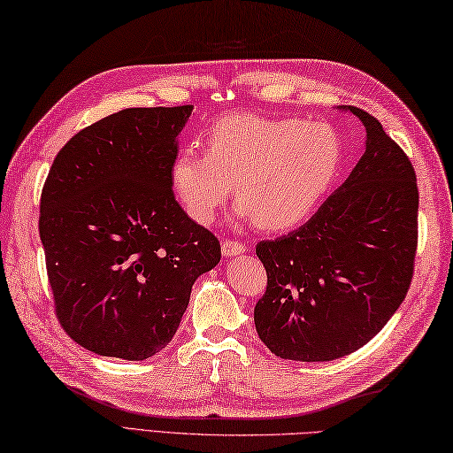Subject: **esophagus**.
I'll return each instance as SVG.
<instances>
[{
  "mask_svg": "<svg viewBox=\"0 0 453 453\" xmlns=\"http://www.w3.org/2000/svg\"><path fill=\"white\" fill-rule=\"evenodd\" d=\"M221 253H224V257L243 255L245 253V245L242 242H234V239H226V242L221 243Z\"/></svg>",
  "mask_w": 453,
  "mask_h": 453,
  "instance_id": "1",
  "label": "esophagus"
}]
</instances>
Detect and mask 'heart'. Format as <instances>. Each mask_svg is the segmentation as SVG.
I'll list each match as a JSON object with an SVG mask.
<instances>
[{
  "label": "heart",
  "instance_id": "obj_1",
  "mask_svg": "<svg viewBox=\"0 0 453 453\" xmlns=\"http://www.w3.org/2000/svg\"><path fill=\"white\" fill-rule=\"evenodd\" d=\"M342 140L325 122L235 112L206 132V153L180 148L171 187L196 224L214 221L232 195L265 232H284L311 214L342 165Z\"/></svg>",
  "mask_w": 453,
  "mask_h": 453
}]
</instances>
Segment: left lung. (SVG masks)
<instances>
[{"mask_svg":"<svg viewBox=\"0 0 453 453\" xmlns=\"http://www.w3.org/2000/svg\"><path fill=\"white\" fill-rule=\"evenodd\" d=\"M342 109L362 122L364 156L300 229L257 245L268 280L255 326L284 360L329 362L362 349L399 310L415 271V167L378 119Z\"/></svg>","mask_w":453,"mask_h":453,"instance_id":"obj_1","label":"left lung"}]
</instances>
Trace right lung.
<instances>
[{
    "label": "right lung",
    "mask_w": 453,
    "mask_h": 453,
    "mask_svg": "<svg viewBox=\"0 0 453 453\" xmlns=\"http://www.w3.org/2000/svg\"><path fill=\"white\" fill-rule=\"evenodd\" d=\"M182 107L124 109L65 143L48 171L38 232L56 317L95 354L146 360L171 342L200 274L221 258L171 188Z\"/></svg>",
    "instance_id": "1"
}]
</instances>
